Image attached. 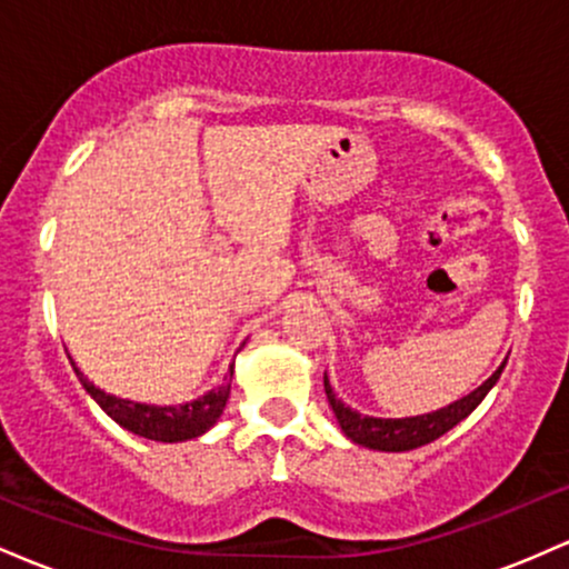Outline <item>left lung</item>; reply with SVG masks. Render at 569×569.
Segmentation results:
<instances>
[{
	"instance_id": "8db88e82",
	"label": "left lung",
	"mask_w": 569,
	"mask_h": 569,
	"mask_svg": "<svg viewBox=\"0 0 569 569\" xmlns=\"http://www.w3.org/2000/svg\"><path fill=\"white\" fill-rule=\"evenodd\" d=\"M508 361V358H506ZM502 361V367H506ZM502 367L495 371L492 377L485 385L468 393L460 401L449 403V407L428 411V415H417V417H369L361 415L358 409L348 407L342 398H337L335 388H331L329 377L323 375V388H326V398H329V407L335 411L339 428L342 433L348 436L352 443L367 449H377V452H409V449L426 447V443L436 441L439 436L452 430L457 422L466 420L471 411L485 401V396L495 388V382L500 380Z\"/></svg>"
}]
</instances>
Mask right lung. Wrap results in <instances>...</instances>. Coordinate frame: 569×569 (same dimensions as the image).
I'll use <instances>...</instances> for the list:
<instances>
[{
    "label": "right lung",
    "mask_w": 569,
    "mask_h": 569,
    "mask_svg": "<svg viewBox=\"0 0 569 569\" xmlns=\"http://www.w3.org/2000/svg\"><path fill=\"white\" fill-rule=\"evenodd\" d=\"M77 377H80L82 388L88 390L90 398L107 411L109 417L122 426L130 433L143 436V439L162 441V443H176V441H189L198 439V436L206 433L217 426L221 411L227 407V398H230V380L221 382L219 388L208 390L206 396L194 398L189 403H179V407H158V403H139L130 401V398H120L107 393V390L96 388L88 377L82 375L80 369L74 367Z\"/></svg>",
    "instance_id": "obj_1"
}]
</instances>
